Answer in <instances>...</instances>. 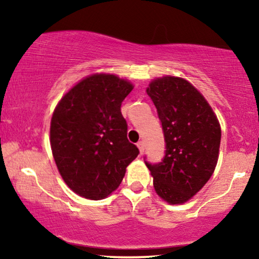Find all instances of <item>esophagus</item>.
<instances>
[{
    "mask_svg": "<svg viewBox=\"0 0 259 259\" xmlns=\"http://www.w3.org/2000/svg\"><path fill=\"white\" fill-rule=\"evenodd\" d=\"M137 145H138V147H139L140 153L143 154V153H144V151H145V141H144V140H141V141H139V143H138Z\"/></svg>",
    "mask_w": 259,
    "mask_h": 259,
    "instance_id": "obj_1",
    "label": "esophagus"
}]
</instances>
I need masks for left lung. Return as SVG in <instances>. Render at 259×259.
I'll return each mask as SVG.
<instances>
[{
  "label": "left lung",
  "instance_id": "left-lung-1",
  "mask_svg": "<svg viewBox=\"0 0 259 259\" xmlns=\"http://www.w3.org/2000/svg\"><path fill=\"white\" fill-rule=\"evenodd\" d=\"M147 94L157 108L165 139L161 161L145 164L159 196L169 204L193 197L211 178L218 160L221 126L203 95L189 81L165 76Z\"/></svg>",
  "mask_w": 259,
  "mask_h": 259
}]
</instances>
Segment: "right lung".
I'll list each match as a JSON object with an SVG mask.
<instances>
[{
    "label": "right lung",
    "instance_id": "obj_1",
    "mask_svg": "<svg viewBox=\"0 0 259 259\" xmlns=\"http://www.w3.org/2000/svg\"><path fill=\"white\" fill-rule=\"evenodd\" d=\"M133 90L126 80L95 74L80 81L56 106L51 146L59 172L74 192L100 200L122 182L139 154L127 139L121 104Z\"/></svg>",
    "mask_w": 259,
    "mask_h": 259
}]
</instances>
